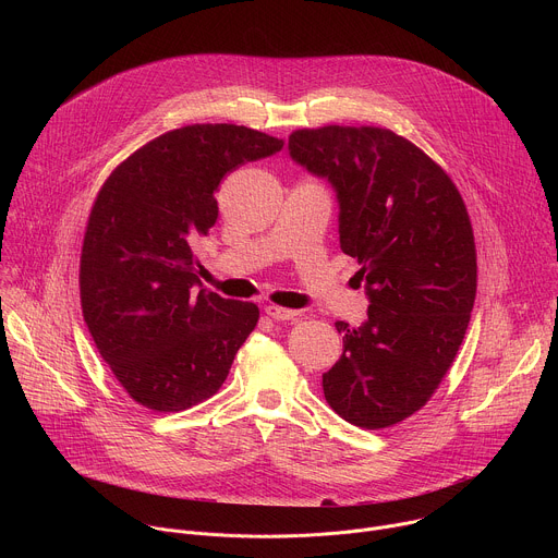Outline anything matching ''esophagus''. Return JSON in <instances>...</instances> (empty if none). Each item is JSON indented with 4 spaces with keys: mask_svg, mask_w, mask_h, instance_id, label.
Segmentation results:
<instances>
[{
    "mask_svg": "<svg viewBox=\"0 0 558 558\" xmlns=\"http://www.w3.org/2000/svg\"><path fill=\"white\" fill-rule=\"evenodd\" d=\"M265 313L271 317V320H276V323H289V320H295V317H298V311L282 308V306H276V304H269V306L265 308Z\"/></svg>",
    "mask_w": 558,
    "mask_h": 558,
    "instance_id": "obj_1",
    "label": "esophagus"
}]
</instances>
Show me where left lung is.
I'll return each instance as SVG.
<instances>
[{"label":"left lung","mask_w":558,"mask_h":558,"mask_svg":"<svg viewBox=\"0 0 558 558\" xmlns=\"http://www.w3.org/2000/svg\"><path fill=\"white\" fill-rule=\"evenodd\" d=\"M289 156L338 198L340 247L362 265L366 320L323 375L329 407L377 430L420 411L450 368L476 293L461 194L417 145L384 128L295 130Z\"/></svg>","instance_id":"obj_1"}]
</instances>
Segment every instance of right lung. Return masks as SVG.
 <instances>
[{"label": "right lung", "instance_id": "right-lung-1", "mask_svg": "<svg viewBox=\"0 0 558 558\" xmlns=\"http://www.w3.org/2000/svg\"><path fill=\"white\" fill-rule=\"evenodd\" d=\"M282 145L245 125H185L136 149L104 183L84 235L82 308L141 407L179 413L205 402L254 331L258 306L205 291L192 250L218 218L222 177Z\"/></svg>", "mask_w": 558, "mask_h": 558}]
</instances>
